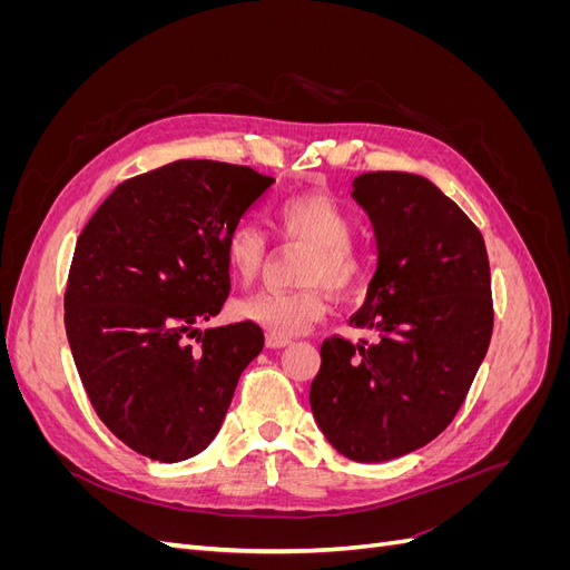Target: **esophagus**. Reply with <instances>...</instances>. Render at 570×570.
<instances>
[{"label":"esophagus","instance_id":"1","mask_svg":"<svg viewBox=\"0 0 570 570\" xmlns=\"http://www.w3.org/2000/svg\"><path fill=\"white\" fill-rule=\"evenodd\" d=\"M289 344H292L289 337L275 335V333H268V335H266V347H268V350H285V347H289Z\"/></svg>","mask_w":570,"mask_h":570}]
</instances>
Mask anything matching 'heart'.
Segmentation results:
<instances>
[{
	"label": "heart",
	"mask_w": 570,
	"mask_h": 570,
	"mask_svg": "<svg viewBox=\"0 0 570 570\" xmlns=\"http://www.w3.org/2000/svg\"><path fill=\"white\" fill-rule=\"evenodd\" d=\"M278 230L287 239L308 245L302 281L314 283L304 289H262L239 299L237 316L275 335H299L325 314V283L335 292H352L366 278V254L354 243V218L342 204L321 193L287 197L278 212ZM266 258V235L252 223H239L226 239V264L235 278L249 283Z\"/></svg>",
	"instance_id": "heart-1"
}]
</instances>
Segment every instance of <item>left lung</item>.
Here are the masks:
<instances>
[{"mask_svg":"<svg viewBox=\"0 0 570 570\" xmlns=\"http://www.w3.org/2000/svg\"><path fill=\"white\" fill-rule=\"evenodd\" d=\"M377 264L350 318L377 342L331 337L308 402L325 440L358 463L416 452L452 423L492 337L485 239L423 176L377 170L352 183Z\"/></svg>","mask_w":570,"mask_h":570,"instance_id":"1","label":"left lung"}]
</instances>
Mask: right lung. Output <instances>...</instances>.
I'll list each match as a JSON object with an SVG mask.
<instances>
[{
	"label": "right lung",
	"instance_id": "add662e5",
	"mask_svg": "<svg viewBox=\"0 0 570 570\" xmlns=\"http://www.w3.org/2000/svg\"><path fill=\"white\" fill-rule=\"evenodd\" d=\"M273 183L249 166L174 161L120 183L80 233L68 344L97 416L137 454L176 463L204 452L264 350L254 323H199L230 292V230ZM195 334L199 348L186 344Z\"/></svg>",
	"mask_w": 570,
	"mask_h": 570
}]
</instances>
